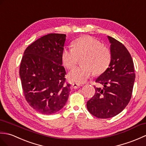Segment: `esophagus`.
I'll list each match as a JSON object with an SVG mask.
<instances>
[{
  "mask_svg": "<svg viewBox=\"0 0 146 146\" xmlns=\"http://www.w3.org/2000/svg\"><path fill=\"white\" fill-rule=\"evenodd\" d=\"M81 86H82L81 84H78V83H73V84H72V85H71L70 87H71V89H77Z\"/></svg>",
  "mask_w": 146,
  "mask_h": 146,
  "instance_id": "1",
  "label": "esophagus"
}]
</instances>
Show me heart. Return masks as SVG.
Returning <instances> with one entry per match:
<instances>
[{"label": "heart", "instance_id": "1", "mask_svg": "<svg viewBox=\"0 0 146 146\" xmlns=\"http://www.w3.org/2000/svg\"><path fill=\"white\" fill-rule=\"evenodd\" d=\"M85 56L84 66H78L68 73L70 81L81 84L94 74H101L108 69L111 61V52L100 40L90 36H83L74 42V47H64L62 52L63 64L71 69L77 64L79 57Z\"/></svg>", "mask_w": 146, "mask_h": 146}]
</instances>
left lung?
<instances>
[{
  "label": "left lung",
  "instance_id": "8db88e82",
  "mask_svg": "<svg viewBox=\"0 0 146 146\" xmlns=\"http://www.w3.org/2000/svg\"><path fill=\"white\" fill-rule=\"evenodd\" d=\"M111 44V61L96 81L103 86L96 87L95 94L87 102V108L99 119L114 117L127 106L135 80L133 60L122 43L108 36Z\"/></svg>",
  "mask_w": 146,
  "mask_h": 146
}]
</instances>
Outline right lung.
I'll return each mask as SVG.
<instances>
[{"instance_id": "add662e5", "label": "right lung", "mask_w": 146, "mask_h": 146, "mask_svg": "<svg viewBox=\"0 0 146 146\" xmlns=\"http://www.w3.org/2000/svg\"><path fill=\"white\" fill-rule=\"evenodd\" d=\"M66 37L49 34L38 38L25 50L21 60L19 74L25 98L42 114H54L62 109L70 91L62 66Z\"/></svg>"}]
</instances>
